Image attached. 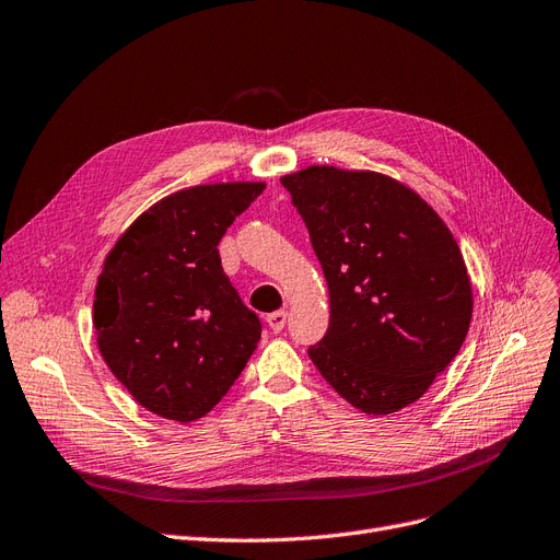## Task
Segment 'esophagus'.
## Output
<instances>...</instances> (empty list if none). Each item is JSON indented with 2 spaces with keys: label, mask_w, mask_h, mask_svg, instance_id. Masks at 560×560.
Masks as SVG:
<instances>
[{
  "label": "esophagus",
  "mask_w": 560,
  "mask_h": 560,
  "mask_svg": "<svg viewBox=\"0 0 560 560\" xmlns=\"http://www.w3.org/2000/svg\"><path fill=\"white\" fill-rule=\"evenodd\" d=\"M285 318H288V311H275V313L267 315V325H270V329L275 334H279L283 329V325H285Z\"/></svg>",
  "instance_id": "1"
}]
</instances>
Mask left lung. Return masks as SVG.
<instances>
[{"label": "left lung", "instance_id": "left-lung-1", "mask_svg": "<svg viewBox=\"0 0 560 560\" xmlns=\"http://www.w3.org/2000/svg\"><path fill=\"white\" fill-rule=\"evenodd\" d=\"M281 185L308 229L329 290L315 369L363 415L417 402L465 343L474 293L448 226L392 176L320 164Z\"/></svg>", "mask_w": 560, "mask_h": 560}]
</instances>
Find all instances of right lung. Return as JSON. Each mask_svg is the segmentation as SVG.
<instances>
[{
    "label": "right lung",
    "mask_w": 560,
    "mask_h": 560,
    "mask_svg": "<svg viewBox=\"0 0 560 560\" xmlns=\"http://www.w3.org/2000/svg\"><path fill=\"white\" fill-rule=\"evenodd\" d=\"M265 183L194 185L153 203L116 240L95 285L98 350L153 415L189 423L220 402L260 340L224 275L222 235Z\"/></svg>",
    "instance_id": "1"
}]
</instances>
